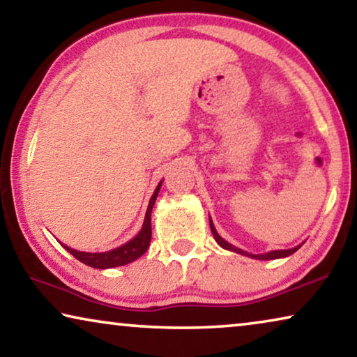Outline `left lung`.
Returning a JSON list of instances; mask_svg holds the SVG:
<instances>
[{
  "instance_id": "left-lung-1",
  "label": "left lung",
  "mask_w": 357,
  "mask_h": 357,
  "mask_svg": "<svg viewBox=\"0 0 357 357\" xmlns=\"http://www.w3.org/2000/svg\"><path fill=\"white\" fill-rule=\"evenodd\" d=\"M210 227H211L213 237H215V241L218 242V245H220V247L226 248V250H231V252H236V253H238V255H245V257L255 258V259H264V261H266V259H278V258L290 257L291 253H295L296 250L301 247V245H298V247H295V248H289V250H274V252H268V253H263V255H252V253H248V252H243V250H241V248L231 245L229 242H226L225 238H222V237L220 236V234L216 232V229H215V226H213L211 220H210Z\"/></svg>"
}]
</instances>
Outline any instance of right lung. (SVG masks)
Listing matches in <instances>:
<instances>
[{
  "mask_svg": "<svg viewBox=\"0 0 357 357\" xmlns=\"http://www.w3.org/2000/svg\"><path fill=\"white\" fill-rule=\"evenodd\" d=\"M162 188V181L158 183L155 192L152 194L151 202H149L147 211H146V218H144V225H142V229L137 232L136 237H132L130 242H126L125 245H121L119 248L110 250V252H104V253H86V252H78V250H73L70 247L61 245L70 252L73 257H75L78 261H82L84 264L91 266V268L96 269H109V268H116V266H125L128 263L135 261L139 257H142L147 252L149 243H151L152 238V227H151V213L153 208V204H155L158 190Z\"/></svg>",
  "mask_w": 357,
  "mask_h": 357,
  "instance_id": "1",
  "label": "right lung"
}]
</instances>
